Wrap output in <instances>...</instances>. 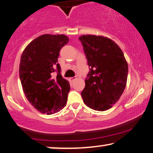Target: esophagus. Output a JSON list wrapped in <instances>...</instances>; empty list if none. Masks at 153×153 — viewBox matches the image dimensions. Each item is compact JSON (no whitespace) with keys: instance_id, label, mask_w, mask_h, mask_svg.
<instances>
[{"instance_id":"1","label":"esophagus","mask_w":153,"mask_h":153,"mask_svg":"<svg viewBox=\"0 0 153 153\" xmlns=\"http://www.w3.org/2000/svg\"><path fill=\"white\" fill-rule=\"evenodd\" d=\"M76 79V77H70V78H69V80L70 81H74Z\"/></svg>"}]
</instances>
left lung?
Returning a JSON list of instances; mask_svg holds the SVG:
<instances>
[{"instance_id": "8db88e82", "label": "left lung", "mask_w": 153, "mask_h": 153, "mask_svg": "<svg viewBox=\"0 0 153 153\" xmlns=\"http://www.w3.org/2000/svg\"><path fill=\"white\" fill-rule=\"evenodd\" d=\"M79 39L90 67L81 92L83 102L96 111L109 109L127 84L128 65L123 52L115 42L102 35H83Z\"/></svg>"}]
</instances>
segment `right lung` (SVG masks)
I'll use <instances>...</instances> for the list:
<instances>
[{
    "label": "right lung",
    "instance_id": "right-lung-1",
    "mask_svg": "<svg viewBox=\"0 0 153 153\" xmlns=\"http://www.w3.org/2000/svg\"><path fill=\"white\" fill-rule=\"evenodd\" d=\"M69 42L65 35L45 34L27 45L21 56L19 77L28 102L42 114L60 111L66 105L70 83L58 62L60 50ZM56 68V78L52 76Z\"/></svg>",
    "mask_w": 153,
    "mask_h": 153
}]
</instances>
